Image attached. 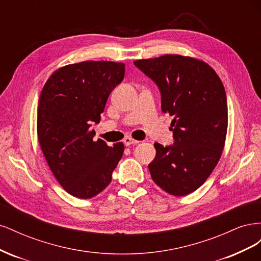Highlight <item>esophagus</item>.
Wrapping results in <instances>:
<instances>
[{"label": "esophagus", "mask_w": 261, "mask_h": 261, "mask_svg": "<svg viewBox=\"0 0 261 261\" xmlns=\"http://www.w3.org/2000/svg\"><path fill=\"white\" fill-rule=\"evenodd\" d=\"M123 141H124V144H125V146L136 145V144H138V143H139V141H138V140H136V139H134V138H132V137H125Z\"/></svg>", "instance_id": "1"}]
</instances>
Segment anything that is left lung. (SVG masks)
Masks as SVG:
<instances>
[{"label": "left lung", "instance_id": "1", "mask_svg": "<svg viewBox=\"0 0 261 261\" xmlns=\"http://www.w3.org/2000/svg\"><path fill=\"white\" fill-rule=\"evenodd\" d=\"M134 64L159 87L162 112L173 116L174 144H154L150 174L170 195L191 194L206 181L222 154L227 130L224 86L210 65L191 57L167 54Z\"/></svg>", "mask_w": 261, "mask_h": 261}]
</instances>
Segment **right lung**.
Segmentation results:
<instances>
[{
  "mask_svg": "<svg viewBox=\"0 0 261 261\" xmlns=\"http://www.w3.org/2000/svg\"><path fill=\"white\" fill-rule=\"evenodd\" d=\"M124 63L86 61L63 66L46 81L39 98L37 133L46 162L61 186L88 199L111 183L124 145L93 140L110 93L121 84Z\"/></svg>",
  "mask_w": 261,
  "mask_h": 261,
  "instance_id": "add662e5",
  "label": "right lung"
}]
</instances>
